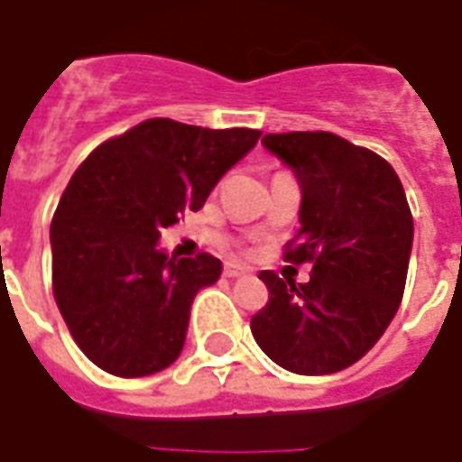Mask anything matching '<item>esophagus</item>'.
I'll list each match as a JSON object with an SVG mask.
<instances>
[{
	"instance_id": "34e87169",
	"label": "esophagus",
	"mask_w": 462,
	"mask_h": 462,
	"mask_svg": "<svg viewBox=\"0 0 462 462\" xmlns=\"http://www.w3.org/2000/svg\"><path fill=\"white\" fill-rule=\"evenodd\" d=\"M250 270L247 267H240V264H227L225 267V277H230V280H237V277H247Z\"/></svg>"
}]
</instances>
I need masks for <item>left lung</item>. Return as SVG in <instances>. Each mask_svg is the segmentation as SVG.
Instances as JSON below:
<instances>
[{
    "label": "left lung",
    "instance_id": "obj_1",
    "mask_svg": "<svg viewBox=\"0 0 462 462\" xmlns=\"http://www.w3.org/2000/svg\"><path fill=\"white\" fill-rule=\"evenodd\" d=\"M262 145L300 182L301 227L284 260H310L311 277L262 272L270 301L252 337L291 374H337L366 356L401 307L413 247L406 192L381 155L334 133H270Z\"/></svg>",
    "mask_w": 462,
    "mask_h": 462
}]
</instances>
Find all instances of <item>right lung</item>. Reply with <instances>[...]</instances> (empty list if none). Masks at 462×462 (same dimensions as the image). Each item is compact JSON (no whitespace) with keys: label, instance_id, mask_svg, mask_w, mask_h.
<instances>
[{"label":"right lung","instance_id":"1","mask_svg":"<svg viewBox=\"0 0 462 462\" xmlns=\"http://www.w3.org/2000/svg\"><path fill=\"white\" fill-rule=\"evenodd\" d=\"M260 135L151 118L98 145L74 172L51 220L54 297L96 366L138 378L180 356L192 301L220 280L222 262L205 252L168 257L161 230L200 210Z\"/></svg>","mask_w":462,"mask_h":462}]
</instances>
